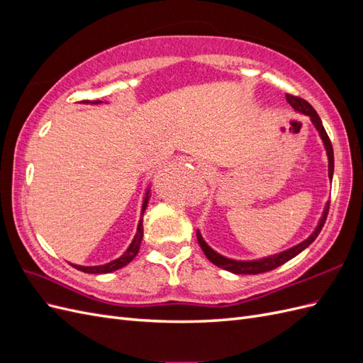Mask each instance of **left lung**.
Masks as SVG:
<instances>
[{"label": "left lung", "mask_w": 363, "mask_h": 363, "mask_svg": "<svg viewBox=\"0 0 363 363\" xmlns=\"http://www.w3.org/2000/svg\"><path fill=\"white\" fill-rule=\"evenodd\" d=\"M286 101L295 108V111H298V112H301V113L309 116L312 123L315 124L316 130L320 131V136H321V139H323V142H324L325 150H327V156H328V177L332 179V177H333V169H335L333 147H332L330 138H328L327 131H325V128H324V125H323V123H321V118L318 116V113L315 112V108H313L309 103H307L306 100H303V98H300V96H295V95H292V94H286ZM328 206H330V203H327V206H325V208H324V213H323L321 221H320V224H318L316 230L312 233V236H311L309 239H306L304 242H301V244H298V245H295V247H292V248H289V250H286V251H283V252H279V255H276V256L267 257V259L251 260V262L232 260V259H227V257H224V256H221V255H218V252H215L211 247H208V245L204 242V240H203L200 232H196V239H199V244H200L203 252L206 255V257H207L208 260H211V262L213 263V265H216V267H219V268L227 269V271L235 272V274H260V272L272 271V269H276L277 267L283 265L284 262H288V260H291L292 257H295L296 255H300V252H301L304 248H307V247H309V245L313 242V240L316 239V236L320 235L321 228H323L324 224H325V219H327V215H328Z\"/></svg>", "instance_id": "obj_1"}]
</instances>
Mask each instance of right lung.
<instances>
[{
	"label": "right lung",
	"mask_w": 363,
	"mask_h": 363,
	"mask_svg": "<svg viewBox=\"0 0 363 363\" xmlns=\"http://www.w3.org/2000/svg\"><path fill=\"white\" fill-rule=\"evenodd\" d=\"M84 103H87V101H84ZM96 103H101V101H94V104H96ZM148 199H150V196H148V194H147L144 206H142V216H144V212H145V207H147ZM142 238H144V225H142V218H140V221H139V224H138V233H136V236H135V239H133V242L130 244V247L127 248V251L124 252L123 256L115 259V260H112V262L106 263V265H100V267H80V265H72V267L77 268L79 271L89 272V274H106V272L116 271V269H119V268L125 267L127 263H130L131 260L135 259V256L139 252V247H140Z\"/></svg>",
	"instance_id": "add662e5"
}]
</instances>
